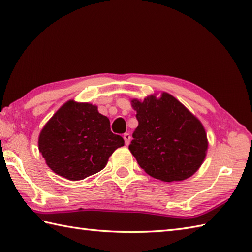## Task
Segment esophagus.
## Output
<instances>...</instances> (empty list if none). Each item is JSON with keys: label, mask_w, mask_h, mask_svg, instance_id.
<instances>
[{"label": "esophagus", "mask_w": 252, "mask_h": 252, "mask_svg": "<svg viewBox=\"0 0 252 252\" xmlns=\"http://www.w3.org/2000/svg\"><path fill=\"white\" fill-rule=\"evenodd\" d=\"M123 138H124V140H125V143H126V145H127V146L129 145L130 139H131L130 133H129V132H125V133H124V136H123Z\"/></svg>", "instance_id": "esophagus-1"}]
</instances>
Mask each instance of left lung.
<instances>
[{
    "mask_svg": "<svg viewBox=\"0 0 252 252\" xmlns=\"http://www.w3.org/2000/svg\"><path fill=\"white\" fill-rule=\"evenodd\" d=\"M138 127L129 150L142 169L163 182H179L201 165L208 140L201 123L173 95L132 100Z\"/></svg>",
    "mask_w": 252,
    "mask_h": 252,
    "instance_id": "left-lung-1",
    "label": "left lung"
}]
</instances>
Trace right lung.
<instances>
[{
    "label": "right lung",
    "mask_w": 252,
    "mask_h": 252,
    "mask_svg": "<svg viewBox=\"0 0 252 252\" xmlns=\"http://www.w3.org/2000/svg\"><path fill=\"white\" fill-rule=\"evenodd\" d=\"M124 139L111 131L110 120L95 105L68 101L39 137V150L54 173L80 181L100 172Z\"/></svg>",
    "instance_id": "add662e5"
}]
</instances>
